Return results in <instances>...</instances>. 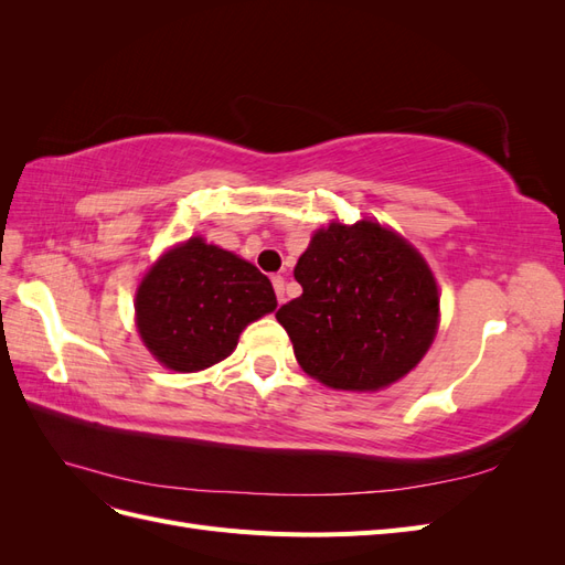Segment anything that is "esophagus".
I'll list each match as a JSON object with an SVG mask.
<instances>
[{"instance_id":"obj_1","label":"esophagus","mask_w":565,"mask_h":565,"mask_svg":"<svg viewBox=\"0 0 565 565\" xmlns=\"http://www.w3.org/2000/svg\"><path fill=\"white\" fill-rule=\"evenodd\" d=\"M270 282H273V289H276L278 301L282 303V301H285V278H282V276H273Z\"/></svg>"}]
</instances>
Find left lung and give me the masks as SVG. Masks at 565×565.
Wrapping results in <instances>:
<instances>
[{
	"label": "left lung",
	"instance_id": "8db88e82",
	"mask_svg": "<svg viewBox=\"0 0 565 565\" xmlns=\"http://www.w3.org/2000/svg\"><path fill=\"white\" fill-rule=\"evenodd\" d=\"M301 297L276 318L306 374L330 388L380 391L413 370L438 330L424 256L377 221L313 233L295 266Z\"/></svg>",
	"mask_w": 565,
	"mask_h": 565
}]
</instances>
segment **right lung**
<instances>
[{
    "label": "right lung",
    "instance_id": "1",
    "mask_svg": "<svg viewBox=\"0 0 565 565\" xmlns=\"http://www.w3.org/2000/svg\"><path fill=\"white\" fill-rule=\"evenodd\" d=\"M276 306L259 268L195 235L146 273L136 289V324L164 367L198 372L228 358L247 324Z\"/></svg>",
    "mask_w": 565,
    "mask_h": 565
}]
</instances>
